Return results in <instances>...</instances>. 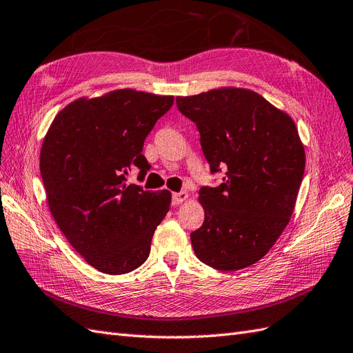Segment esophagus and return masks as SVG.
I'll return each instance as SVG.
<instances>
[{
  "instance_id": "34e87169",
  "label": "esophagus",
  "mask_w": 353,
  "mask_h": 353,
  "mask_svg": "<svg viewBox=\"0 0 353 353\" xmlns=\"http://www.w3.org/2000/svg\"><path fill=\"white\" fill-rule=\"evenodd\" d=\"M188 198H189L188 192H176V194H173V204L174 205L182 204L183 201L188 200Z\"/></svg>"
}]
</instances>
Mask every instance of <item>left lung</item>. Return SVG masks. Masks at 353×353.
I'll return each mask as SVG.
<instances>
[{
    "mask_svg": "<svg viewBox=\"0 0 353 353\" xmlns=\"http://www.w3.org/2000/svg\"><path fill=\"white\" fill-rule=\"evenodd\" d=\"M196 123L212 173L223 183L201 188L204 223L191 234L201 263L222 271L250 267L267 255L294 213L305 152L294 119L255 90L223 86L177 97Z\"/></svg>",
    "mask_w": 353,
    "mask_h": 353,
    "instance_id": "1",
    "label": "left lung"
}]
</instances>
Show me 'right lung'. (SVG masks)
<instances>
[{
	"instance_id": "1",
	"label": "right lung",
	"mask_w": 353,
	"mask_h": 353,
	"mask_svg": "<svg viewBox=\"0 0 353 353\" xmlns=\"http://www.w3.org/2000/svg\"><path fill=\"white\" fill-rule=\"evenodd\" d=\"M173 103V95L130 88L82 97L62 108L44 135L40 171L50 213L70 245L101 273L140 267L170 210V191H144L126 183V176L134 167L140 177L148 173L144 140Z\"/></svg>"
}]
</instances>
